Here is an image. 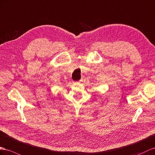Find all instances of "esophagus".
Returning <instances> with one entry per match:
<instances>
[{
  "mask_svg": "<svg viewBox=\"0 0 155 155\" xmlns=\"http://www.w3.org/2000/svg\"><path fill=\"white\" fill-rule=\"evenodd\" d=\"M80 81H83V80H81Z\"/></svg>",
  "mask_w": 155,
  "mask_h": 155,
  "instance_id": "1",
  "label": "esophagus"
}]
</instances>
